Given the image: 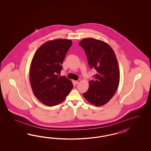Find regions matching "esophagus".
Listing matches in <instances>:
<instances>
[{
	"mask_svg": "<svg viewBox=\"0 0 151 151\" xmlns=\"http://www.w3.org/2000/svg\"><path fill=\"white\" fill-rule=\"evenodd\" d=\"M81 82V80H77V81H75V84L76 85H78V84L80 82Z\"/></svg>",
	"mask_w": 151,
	"mask_h": 151,
	"instance_id": "34e87169",
	"label": "esophagus"
}]
</instances>
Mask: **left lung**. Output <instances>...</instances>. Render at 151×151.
<instances>
[{
	"mask_svg": "<svg viewBox=\"0 0 151 151\" xmlns=\"http://www.w3.org/2000/svg\"><path fill=\"white\" fill-rule=\"evenodd\" d=\"M79 45L85 51L90 67L96 70L83 96L94 105H104L114 96L119 83V64L114 51L107 43L93 38L83 39Z\"/></svg>",
	"mask_w": 151,
	"mask_h": 151,
	"instance_id": "8db88e82",
	"label": "left lung"
}]
</instances>
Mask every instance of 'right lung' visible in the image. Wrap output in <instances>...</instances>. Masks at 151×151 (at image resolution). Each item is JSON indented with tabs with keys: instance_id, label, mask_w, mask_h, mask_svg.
I'll return each mask as SVG.
<instances>
[{
	"instance_id": "add662e5",
	"label": "right lung",
	"mask_w": 151,
	"mask_h": 151,
	"mask_svg": "<svg viewBox=\"0 0 151 151\" xmlns=\"http://www.w3.org/2000/svg\"><path fill=\"white\" fill-rule=\"evenodd\" d=\"M72 45L71 40L58 39L45 42L35 52L30 68V80L34 95L47 106L64 101L73 84L60 76L62 64Z\"/></svg>"
}]
</instances>
